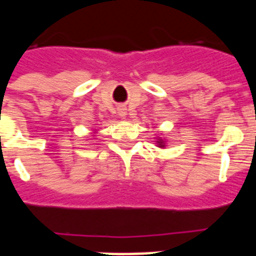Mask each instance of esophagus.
Wrapping results in <instances>:
<instances>
[{
	"label": "esophagus",
	"instance_id": "1",
	"mask_svg": "<svg viewBox=\"0 0 256 256\" xmlns=\"http://www.w3.org/2000/svg\"><path fill=\"white\" fill-rule=\"evenodd\" d=\"M120 116H122V118L126 116V110H124V108H120Z\"/></svg>",
	"mask_w": 256,
	"mask_h": 256
}]
</instances>
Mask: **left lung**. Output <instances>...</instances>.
Wrapping results in <instances>:
<instances>
[{"mask_svg": "<svg viewBox=\"0 0 256 256\" xmlns=\"http://www.w3.org/2000/svg\"><path fill=\"white\" fill-rule=\"evenodd\" d=\"M156 144H160V148H164V142L162 140H160V138L158 140H156Z\"/></svg>", "mask_w": 256, "mask_h": 256, "instance_id": "left-lung-1", "label": "left lung"}]
</instances>
